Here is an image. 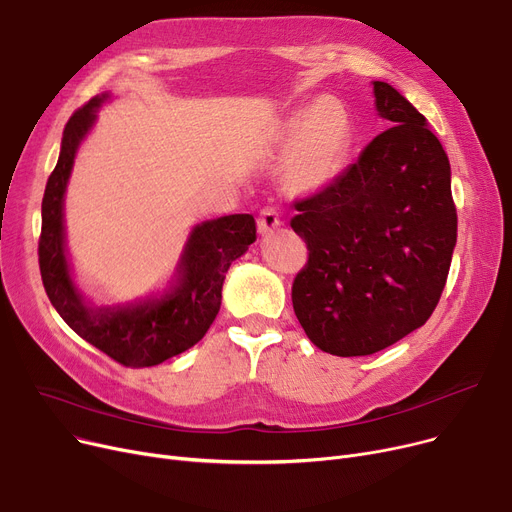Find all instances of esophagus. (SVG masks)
<instances>
[{
    "label": "esophagus",
    "mask_w": 512,
    "mask_h": 512,
    "mask_svg": "<svg viewBox=\"0 0 512 512\" xmlns=\"http://www.w3.org/2000/svg\"><path fill=\"white\" fill-rule=\"evenodd\" d=\"M280 224H282V220H280V213H278L276 207H263V209H261L259 218H257V228H259L261 234L272 232V230L278 228Z\"/></svg>",
    "instance_id": "obj_1"
}]
</instances>
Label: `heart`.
Here are the masks:
<instances>
[{"instance_id":"obj_1","label":"heart","mask_w":512,"mask_h":512,"mask_svg":"<svg viewBox=\"0 0 512 512\" xmlns=\"http://www.w3.org/2000/svg\"><path fill=\"white\" fill-rule=\"evenodd\" d=\"M292 145L286 161V182L292 191L309 193L326 186L338 172L351 137V122L338 101L321 99L286 122Z\"/></svg>"}]
</instances>
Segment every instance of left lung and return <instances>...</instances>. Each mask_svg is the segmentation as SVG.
Wrapping results in <instances>:
<instances>
[{"instance_id":"left-lung-1","label":"left lung","mask_w":512,"mask_h":512,"mask_svg":"<svg viewBox=\"0 0 512 512\" xmlns=\"http://www.w3.org/2000/svg\"><path fill=\"white\" fill-rule=\"evenodd\" d=\"M380 132L319 193L294 203L292 230L309 257L292 307L309 340L363 357L405 338L434 313L456 245L448 155L427 120L375 80Z\"/></svg>"}]
</instances>
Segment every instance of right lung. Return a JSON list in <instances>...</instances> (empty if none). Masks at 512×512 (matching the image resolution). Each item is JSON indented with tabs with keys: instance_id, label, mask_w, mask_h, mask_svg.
Here are the masks:
<instances>
[{
	"instance_id": "add662e5",
	"label": "right lung",
	"mask_w": 512,
	"mask_h": 512,
	"mask_svg": "<svg viewBox=\"0 0 512 512\" xmlns=\"http://www.w3.org/2000/svg\"><path fill=\"white\" fill-rule=\"evenodd\" d=\"M103 99L105 95L87 101L66 122L60 159L41 203L39 267L47 297L66 324L116 363L141 369L184 353L205 336L220 311L228 267L253 245L257 226L249 213L203 222L188 238L178 267V286L164 299L137 307L89 309L70 278L62 205L78 143L93 126Z\"/></svg>"
}]
</instances>
